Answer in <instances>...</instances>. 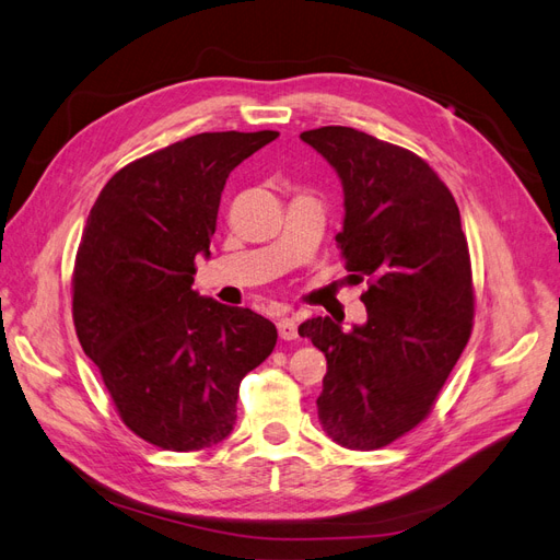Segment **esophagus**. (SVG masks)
I'll return each mask as SVG.
<instances>
[{
    "label": "esophagus",
    "instance_id": "esophagus-1",
    "mask_svg": "<svg viewBox=\"0 0 560 560\" xmlns=\"http://www.w3.org/2000/svg\"><path fill=\"white\" fill-rule=\"evenodd\" d=\"M278 334H280L282 341H294V338L299 336L294 317H280L278 319Z\"/></svg>",
    "mask_w": 560,
    "mask_h": 560
}]
</instances>
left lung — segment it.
<instances>
[{
	"mask_svg": "<svg viewBox=\"0 0 560 560\" xmlns=\"http://www.w3.org/2000/svg\"><path fill=\"white\" fill-rule=\"evenodd\" d=\"M329 161L346 196L336 235L366 325L331 317L299 327L325 352L322 428L352 451L397 442L432 411L474 325V284L460 210L413 151L346 126L301 132Z\"/></svg>",
	"mask_w": 560,
	"mask_h": 560,
	"instance_id": "1",
	"label": "left lung"
}]
</instances>
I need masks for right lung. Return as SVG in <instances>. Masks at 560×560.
<instances>
[{
    "instance_id": "add662e5",
    "label": "right lung",
    "mask_w": 560,
    "mask_h": 560,
    "mask_svg": "<svg viewBox=\"0 0 560 560\" xmlns=\"http://www.w3.org/2000/svg\"><path fill=\"white\" fill-rule=\"evenodd\" d=\"M278 135H194L121 167L91 208L72 273L77 336L124 425L159 448L226 439L241 381L276 348L273 322L191 284L231 171Z\"/></svg>"
}]
</instances>
